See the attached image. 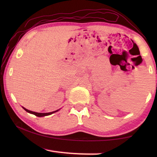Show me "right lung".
Returning <instances> with one entry per match:
<instances>
[{
    "instance_id": "add662e5",
    "label": "right lung",
    "mask_w": 157,
    "mask_h": 157,
    "mask_svg": "<svg viewBox=\"0 0 157 157\" xmlns=\"http://www.w3.org/2000/svg\"><path fill=\"white\" fill-rule=\"evenodd\" d=\"M23 108L24 109V110H25L26 111H27V112L30 113H32V114H34V115H35L36 116H38V117H43V116L51 115L52 113L57 112V111H58L59 110V109H58V110H57V111H52V112H49V113H37V112H34V111H32L28 110V109H25V108H24V107H23Z\"/></svg>"
}]
</instances>
